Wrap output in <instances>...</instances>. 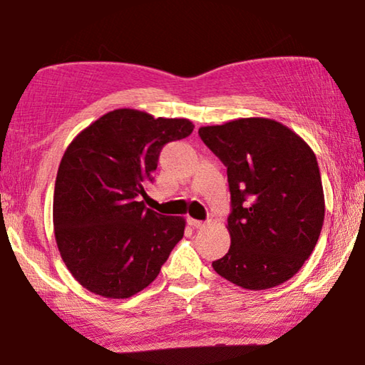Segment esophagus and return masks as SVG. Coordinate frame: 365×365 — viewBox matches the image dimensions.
<instances>
[{
  "label": "esophagus",
  "mask_w": 365,
  "mask_h": 365,
  "mask_svg": "<svg viewBox=\"0 0 365 365\" xmlns=\"http://www.w3.org/2000/svg\"><path fill=\"white\" fill-rule=\"evenodd\" d=\"M188 224H190L191 227H195V228H202V227L206 225V222L196 220V219H188Z\"/></svg>",
  "instance_id": "1"
}]
</instances>
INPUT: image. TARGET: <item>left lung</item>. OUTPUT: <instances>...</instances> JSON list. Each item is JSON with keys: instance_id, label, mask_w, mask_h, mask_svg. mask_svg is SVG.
<instances>
[{"instance_id": "1", "label": "left lung", "mask_w": 365, "mask_h": 365, "mask_svg": "<svg viewBox=\"0 0 365 365\" xmlns=\"http://www.w3.org/2000/svg\"><path fill=\"white\" fill-rule=\"evenodd\" d=\"M227 168L232 245L212 262L225 280L267 289L292 279L317 245L325 200L316 154L283 123L250 117L201 127Z\"/></svg>"}]
</instances>
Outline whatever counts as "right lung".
Returning a JSON list of instances; mask_svg holds the SVG:
<instances>
[{"instance_id":"1","label":"right lung","mask_w":365,"mask_h":365,"mask_svg":"<svg viewBox=\"0 0 365 365\" xmlns=\"http://www.w3.org/2000/svg\"><path fill=\"white\" fill-rule=\"evenodd\" d=\"M193 128L188 119L115 109L67 146L54 185V237L67 269L88 292L114 299L137 294L183 238V217L154 212L141 197L163 146Z\"/></svg>"}]
</instances>
